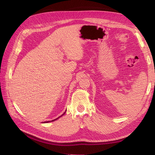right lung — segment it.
Wrapping results in <instances>:
<instances>
[{
  "instance_id": "obj_1",
  "label": "right lung",
  "mask_w": 155,
  "mask_h": 155,
  "mask_svg": "<svg viewBox=\"0 0 155 155\" xmlns=\"http://www.w3.org/2000/svg\"><path fill=\"white\" fill-rule=\"evenodd\" d=\"M66 111H67V110H65V112H64V113L62 114V115H61L60 116H59L58 117V118H55V119H54V120H51V121H44V122L43 123H49V122H51V121H55V120H58L59 118H61V117H62L64 114H65V112H66Z\"/></svg>"
}]
</instances>
